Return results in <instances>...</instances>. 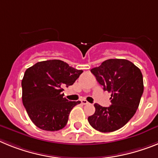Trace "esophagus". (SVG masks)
Listing matches in <instances>:
<instances>
[{
  "label": "esophagus",
  "instance_id": "1",
  "mask_svg": "<svg viewBox=\"0 0 158 158\" xmlns=\"http://www.w3.org/2000/svg\"><path fill=\"white\" fill-rule=\"evenodd\" d=\"M81 102H82V104H83V105H87V104H89V102H87V100H82V101H81Z\"/></svg>",
  "mask_w": 158,
  "mask_h": 158
}]
</instances>
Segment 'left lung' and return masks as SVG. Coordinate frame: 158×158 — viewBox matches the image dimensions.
Wrapping results in <instances>:
<instances>
[{
  "mask_svg": "<svg viewBox=\"0 0 158 158\" xmlns=\"http://www.w3.org/2000/svg\"><path fill=\"white\" fill-rule=\"evenodd\" d=\"M104 90L111 93V105L94 104L95 112L89 116L90 125L102 133L113 132L124 127L136 113L143 94L142 74L132 62L123 59L105 60L90 70Z\"/></svg>",
  "mask_w": 158,
  "mask_h": 158,
  "instance_id": "8db88e82",
  "label": "left lung"
}]
</instances>
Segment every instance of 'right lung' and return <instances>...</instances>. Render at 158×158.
I'll return each mask as SVG.
<instances>
[{"mask_svg": "<svg viewBox=\"0 0 158 158\" xmlns=\"http://www.w3.org/2000/svg\"><path fill=\"white\" fill-rule=\"evenodd\" d=\"M83 73L62 60L38 62L25 71L22 79V101L31 122L48 131L65 127L72 108L80 101H68L62 91Z\"/></svg>", "mask_w": 158, "mask_h": 158, "instance_id": "1", "label": "right lung"}]
</instances>
